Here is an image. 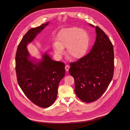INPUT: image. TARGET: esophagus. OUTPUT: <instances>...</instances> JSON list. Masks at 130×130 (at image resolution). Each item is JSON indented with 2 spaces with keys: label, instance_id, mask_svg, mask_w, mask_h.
Instances as JSON below:
<instances>
[{
  "label": "esophagus",
  "instance_id": "obj_1",
  "mask_svg": "<svg viewBox=\"0 0 130 130\" xmlns=\"http://www.w3.org/2000/svg\"><path fill=\"white\" fill-rule=\"evenodd\" d=\"M69 69H70V66L69 65H66V67H65V69H66V71L67 72H68L69 70Z\"/></svg>",
  "mask_w": 130,
  "mask_h": 130
}]
</instances>
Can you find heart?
<instances>
[{
  "instance_id": "obj_1",
  "label": "heart",
  "mask_w": 130,
  "mask_h": 130,
  "mask_svg": "<svg viewBox=\"0 0 130 130\" xmlns=\"http://www.w3.org/2000/svg\"><path fill=\"white\" fill-rule=\"evenodd\" d=\"M89 44L88 32L79 27L73 26L59 31L53 48L57 55H61L63 48L67 47L69 57L72 59H78L85 55Z\"/></svg>"
}]
</instances>
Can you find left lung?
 <instances>
[{"label": "left lung", "instance_id": "1", "mask_svg": "<svg viewBox=\"0 0 130 130\" xmlns=\"http://www.w3.org/2000/svg\"><path fill=\"white\" fill-rule=\"evenodd\" d=\"M95 29L96 39L91 52L77 61L71 62L69 69L70 74L74 78L75 93L86 103L95 101L104 94L113 74L112 44L100 27L96 26Z\"/></svg>", "mask_w": 130, "mask_h": 130}]
</instances>
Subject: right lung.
I'll return each instance as SVG.
<instances>
[{"mask_svg":"<svg viewBox=\"0 0 130 130\" xmlns=\"http://www.w3.org/2000/svg\"><path fill=\"white\" fill-rule=\"evenodd\" d=\"M30 29L19 44L15 56V70L19 87L33 103L45 108L56 101L58 85L65 74V64L52 59L47 53L37 60L31 57L27 45L48 24Z\"/></svg>","mask_w":130,"mask_h":130,"instance_id":"1","label":"right lung"}]
</instances>
